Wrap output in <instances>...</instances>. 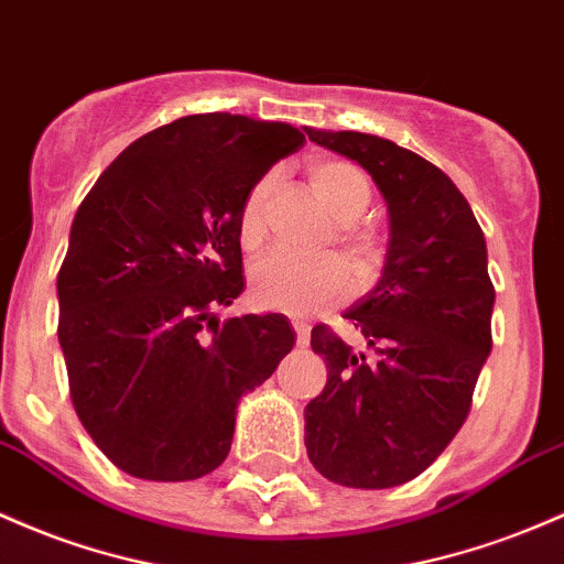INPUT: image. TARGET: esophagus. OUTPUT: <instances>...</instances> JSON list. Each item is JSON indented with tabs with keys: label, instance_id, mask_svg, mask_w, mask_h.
Returning a JSON list of instances; mask_svg holds the SVG:
<instances>
[{
	"label": "esophagus",
	"instance_id": "obj_1",
	"mask_svg": "<svg viewBox=\"0 0 564 564\" xmlns=\"http://www.w3.org/2000/svg\"><path fill=\"white\" fill-rule=\"evenodd\" d=\"M292 326L296 332V345H300V348H307V345H311V326L302 318H292Z\"/></svg>",
	"mask_w": 564,
	"mask_h": 564
}]
</instances>
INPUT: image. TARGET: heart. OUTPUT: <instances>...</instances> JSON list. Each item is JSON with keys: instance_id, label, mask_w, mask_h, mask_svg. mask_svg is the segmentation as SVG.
I'll list each match as a JSON object with an SVG mask.
<instances>
[{"instance_id": "1", "label": "heart", "mask_w": 564, "mask_h": 564, "mask_svg": "<svg viewBox=\"0 0 564 564\" xmlns=\"http://www.w3.org/2000/svg\"><path fill=\"white\" fill-rule=\"evenodd\" d=\"M311 184L315 195L324 200L334 219L339 221V240L350 249H367V235L356 230L352 221L369 208L372 184L367 173L345 160H321L311 169ZM272 192V176L259 178L246 192L243 206L238 214V240L243 251H259L264 240V208ZM350 289L348 268L337 257L302 259L272 253L253 264L251 270V296L259 307L283 311L292 315H315L326 307L337 305Z\"/></svg>"}]
</instances>
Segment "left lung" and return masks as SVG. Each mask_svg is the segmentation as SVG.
<instances>
[{"instance_id": "left-lung-1", "label": "left lung", "mask_w": 564, "mask_h": 564, "mask_svg": "<svg viewBox=\"0 0 564 564\" xmlns=\"http://www.w3.org/2000/svg\"><path fill=\"white\" fill-rule=\"evenodd\" d=\"M361 165L388 206L380 281L345 318L372 350L315 326L326 388L305 406V447L334 485L386 490L423 474L471 410L492 350L495 289L479 221L453 178L372 133L305 128Z\"/></svg>"}]
</instances>
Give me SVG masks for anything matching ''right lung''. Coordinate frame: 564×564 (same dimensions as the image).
Wrapping results in <instances>:
<instances>
[{"label":"right lung","mask_w":564,"mask_h":564,"mask_svg":"<svg viewBox=\"0 0 564 564\" xmlns=\"http://www.w3.org/2000/svg\"><path fill=\"white\" fill-rule=\"evenodd\" d=\"M302 144L289 122L189 115L135 139L77 208L58 343L74 410L126 474H212L230 453L240 395L294 348L286 315L214 311L246 286V192Z\"/></svg>","instance_id":"add662e5"}]
</instances>
